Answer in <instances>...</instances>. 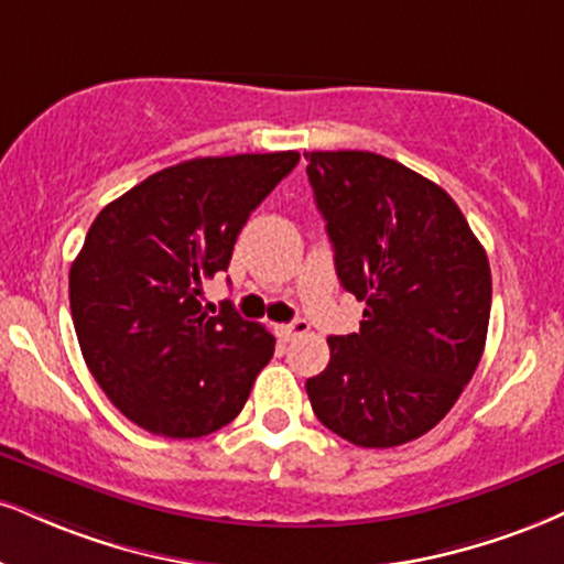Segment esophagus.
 Masks as SVG:
<instances>
[{
    "mask_svg": "<svg viewBox=\"0 0 564 564\" xmlns=\"http://www.w3.org/2000/svg\"><path fill=\"white\" fill-rule=\"evenodd\" d=\"M307 330H310V323L307 321H294V323H289V325H278L275 334L281 336L283 341H291V338L307 334Z\"/></svg>",
    "mask_w": 564,
    "mask_h": 564,
    "instance_id": "1",
    "label": "esophagus"
}]
</instances>
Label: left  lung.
<instances>
[{"label": "left lung", "instance_id": "left-lung-1", "mask_svg": "<svg viewBox=\"0 0 564 564\" xmlns=\"http://www.w3.org/2000/svg\"><path fill=\"white\" fill-rule=\"evenodd\" d=\"M304 158L338 281L365 302L357 334L328 338L310 404L349 444H406L452 410L484 355L486 249L452 196L402 162L372 152Z\"/></svg>", "mask_w": 564, "mask_h": 564}]
</instances>
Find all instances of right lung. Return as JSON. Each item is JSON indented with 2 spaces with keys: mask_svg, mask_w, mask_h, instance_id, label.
<instances>
[{
  "mask_svg": "<svg viewBox=\"0 0 564 564\" xmlns=\"http://www.w3.org/2000/svg\"><path fill=\"white\" fill-rule=\"evenodd\" d=\"M300 152L196 158L149 175L88 228L70 264V312L101 391L154 436H207L241 412L275 349L234 304L202 310L252 209Z\"/></svg>",
  "mask_w": 564,
  "mask_h": 564,
  "instance_id": "1",
  "label": "right lung"
}]
</instances>
